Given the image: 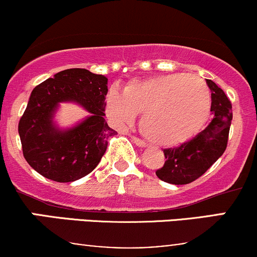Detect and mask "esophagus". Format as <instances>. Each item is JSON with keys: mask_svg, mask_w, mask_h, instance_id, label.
<instances>
[{"mask_svg": "<svg viewBox=\"0 0 257 257\" xmlns=\"http://www.w3.org/2000/svg\"><path fill=\"white\" fill-rule=\"evenodd\" d=\"M132 141L135 144V145L139 146V147H146L145 141L141 140V139H139L137 137H132Z\"/></svg>", "mask_w": 257, "mask_h": 257, "instance_id": "obj_1", "label": "esophagus"}]
</instances>
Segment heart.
<instances>
[{
	"label": "heart",
	"instance_id": "1",
	"mask_svg": "<svg viewBox=\"0 0 257 257\" xmlns=\"http://www.w3.org/2000/svg\"><path fill=\"white\" fill-rule=\"evenodd\" d=\"M211 94L203 79L186 73L157 76L129 83L120 93H107L105 111L114 125L124 128L143 113L140 131L159 146H176L204 124Z\"/></svg>",
	"mask_w": 257,
	"mask_h": 257
}]
</instances>
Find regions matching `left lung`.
<instances>
[{
  "mask_svg": "<svg viewBox=\"0 0 257 257\" xmlns=\"http://www.w3.org/2000/svg\"><path fill=\"white\" fill-rule=\"evenodd\" d=\"M211 90L213 119L192 140L174 149L163 150L164 166L156 172L162 181L186 185L204 174L225 152L232 120V104L225 91L211 79H206Z\"/></svg>",
  "mask_w": 257,
  "mask_h": 257,
  "instance_id": "8db88e82",
  "label": "left lung"
}]
</instances>
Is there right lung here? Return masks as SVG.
Masks as SVG:
<instances>
[{"mask_svg": "<svg viewBox=\"0 0 257 257\" xmlns=\"http://www.w3.org/2000/svg\"><path fill=\"white\" fill-rule=\"evenodd\" d=\"M106 94L107 78L85 69L64 70L35 87L18 125L30 167L57 182L76 181L93 172L107 139L117 134L104 118ZM60 102L78 103L91 116L72 128H58L52 118Z\"/></svg>", "mask_w": 257, "mask_h": 257, "instance_id": "add662e5", "label": "right lung"}]
</instances>
